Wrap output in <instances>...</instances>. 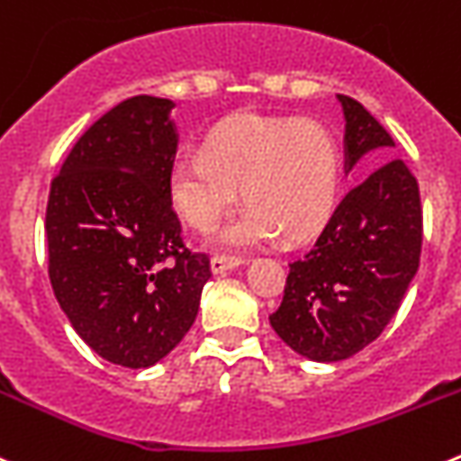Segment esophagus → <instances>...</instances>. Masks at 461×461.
<instances>
[{
    "label": "esophagus",
    "mask_w": 461,
    "mask_h": 461,
    "mask_svg": "<svg viewBox=\"0 0 461 461\" xmlns=\"http://www.w3.org/2000/svg\"><path fill=\"white\" fill-rule=\"evenodd\" d=\"M236 267H240L239 257L215 255L213 259H211V268H213V273H227V271H231V268H236Z\"/></svg>",
    "instance_id": "1"
}]
</instances>
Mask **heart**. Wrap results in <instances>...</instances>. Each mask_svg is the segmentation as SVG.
<instances>
[{"mask_svg":"<svg viewBox=\"0 0 461 461\" xmlns=\"http://www.w3.org/2000/svg\"><path fill=\"white\" fill-rule=\"evenodd\" d=\"M339 172L338 144L321 123L246 114L213 128L204 151L174 158L169 194L193 230L211 231L243 188L248 209L221 231L227 246H259L276 234L294 243L326 222Z\"/></svg>","mask_w":461,"mask_h":461,"instance_id":"obj_1","label":"heart"}]
</instances>
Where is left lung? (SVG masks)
<instances>
[{
	"label": "left lung",
	"instance_id": "1",
	"mask_svg": "<svg viewBox=\"0 0 461 461\" xmlns=\"http://www.w3.org/2000/svg\"><path fill=\"white\" fill-rule=\"evenodd\" d=\"M342 103L347 167L395 140L349 96ZM418 179L402 158L385 160L344 194L314 246L289 264L271 326L296 354L335 363L375 342L400 310L420 264Z\"/></svg>",
	"mask_w": 461,
	"mask_h": 461
}]
</instances>
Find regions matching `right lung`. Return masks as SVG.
Segmentation results:
<instances>
[{"label":"right lung","instance_id":"obj_1","mask_svg":"<svg viewBox=\"0 0 461 461\" xmlns=\"http://www.w3.org/2000/svg\"><path fill=\"white\" fill-rule=\"evenodd\" d=\"M172 101L132 96L91 123L52 179L48 276L76 333L131 370L158 363L200 310L211 259L172 209Z\"/></svg>","mask_w":461,"mask_h":461}]
</instances>
